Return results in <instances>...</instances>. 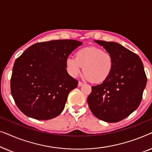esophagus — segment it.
Segmentation results:
<instances>
[{"instance_id":"esophagus-1","label":"esophagus","mask_w":152,"mask_h":152,"mask_svg":"<svg viewBox=\"0 0 152 152\" xmlns=\"http://www.w3.org/2000/svg\"><path fill=\"white\" fill-rule=\"evenodd\" d=\"M82 85H84V83L82 82H78V86H82Z\"/></svg>"}]
</instances>
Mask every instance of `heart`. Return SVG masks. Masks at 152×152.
Wrapping results in <instances>:
<instances>
[{"label": "heart", "mask_w": 152, "mask_h": 152, "mask_svg": "<svg viewBox=\"0 0 152 152\" xmlns=\"http://www.w3.org/2000/svg\"><path fill=\"white\" fill-rule=\"evenodd\" d=\"M68 73L77 77L82 73L84 67V78L95 83L107 80L113 68L111 55L97 47H87L77 52L75 57H68L66 62Z\"/></svg>", "instance_id": "b5f03b06"}]
</instances>
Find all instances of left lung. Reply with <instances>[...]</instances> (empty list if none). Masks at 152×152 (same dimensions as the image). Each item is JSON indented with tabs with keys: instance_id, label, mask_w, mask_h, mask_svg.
Masks as SVG:
<instances>
[{
	"instance_id": "8db88e82",
	"label": "left lung",
	"mask_w": 152,
	"mask_h": 152,
	"mask_svg": "<svg viewBox=\"0 0 152 152\" xmlns=\"http://www.w3.org/2000/svg\"><path fill=\"white\" fill-rule=\"evenodd\" d=\"M113 59L111 75L102 84L92 86L87 98L91 112L98 119L118 122L128 117L139 107L147 84L140 58L115 42L95 41Z\"/></svg>"
}]
</instances>
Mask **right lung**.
<instances>
[{
	"label": "right lung",
	"instance_id": "obj_1",
	"mask_svg": "<svg viewBox=\"0 0 152 152\" xmlns=\"http://www.w3.org/2000/svg\"><path fill=\"white\" fill-rule=\"evenodd\" d=\"M82 44L72 39L37 43L14 62L10 88L16 106L28 117L50 120L63 111L78 81L68 74L66 62Z\"/></svg>",
	"mask_w": 152,
	"mask_h": 152
}]
</instances>
